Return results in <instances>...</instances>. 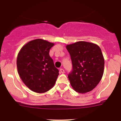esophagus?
<instances>
[{
	"mask_svg": "<svg viewBox=\"0 0 121 121\" xmlns=\"http://www.w3.org/2000/svg\"><path fill=\"white\" fill-rule=\"evenodd\" d=\"M60 73H65V71H64V70L63 68H60Z\"/></svg>",
	"mask_w": 121,
	"mask_h": 121,
	"instance_id": "esophagus-1",
	"label": "esophagus"
}]
</instances>
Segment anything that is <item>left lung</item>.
Masks as SVG:
<instances>
[{"mask_svg": "<svg viewBox=\"0 0 121 121\" xmlns=\"http://www.w3.org/2000/svg\"><path fill=\"white\" fill-rule=\"evenodd\" d=\"M71 57L72 71L68 75L74 90L85 93L93 90L101 80L104 59L98 45L84 41L66 46Z\"/></svg>", "mask_w": 121, "mask_h": 121, "instance_id": "obj_1", "label": "left lung"}]
</instances>
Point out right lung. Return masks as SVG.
<instances>
[{"instance_id":"right-lung-1","label":"right lung","mask_w":121,"mask_h":121,"mask_svg":"<svg viewBox=\"0 0 121 121\" xmlns=\"http://www.w3.org/2000/svg\"><path fill=\"white\" fill-rule=\"evenodd\" d=\"M54 45L43 39H35L23 45L18 53V73L25 85L34 92L50 90L59 74L49 54Z\"/></svg>"}]
</instances>
